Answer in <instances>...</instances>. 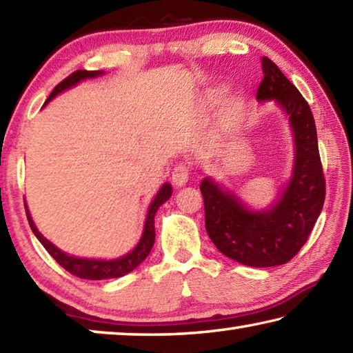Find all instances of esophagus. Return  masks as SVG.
Instances as JSON below:
<instances>
[{
  "instance_id": "obj_1",
  "label": "esophagus",
  "mask_w": 353,
  "mask_h": 353,
  "mask_svg": "<svg viewBox=\"0 0 353 353\" xmlns=\"http://www.w3.org/2000/svg\"><path fill=\"white\" fill-rule=\"evenodd\" d=\"M188 177H190V166L187 163H179L174 166V170H172L171 181L176 185V187H182V185L187 183Z\"/></svg>"
}]
</instances>
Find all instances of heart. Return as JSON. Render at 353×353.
<instances>
[{
	"label": "heart",
	"mask_w": 353,
	"mask_h": 353,
	"mask_svg": "<svg viewBox=\"0 0 353 353\" xmlns=\"http://www.w3.org/2000/svg\"><path fill=\"white\" fill-rule=\"evenodd\" d=\"M234 105H238V103H234Z\"/></svg>",
	"instance_id": "b5f03b06"
}]
</instances>
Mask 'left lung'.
I'll return each instance as SVG.
<instances>
[{
  "label": "left lung",
  "instance_id": "1",
  "mask_svg": "<svg viewBox=\"0 0 353 353\" xmlns=\"http://www.w3.org/2000/svg\"><path fill=\"white\" fill-rule=\"evenodd\" d=\"M261 68L256 99H276L288 113L294 134L291 181L282 198L266 212H250L212 179L201 182V193L207 234L219 252L246 266L270 268L288 263L307 243L325 201V177L308 103L271 59L263 57Z\"/></svg>",
  "mask_w": 353,
  "mask_h": 353
}]
</instances>
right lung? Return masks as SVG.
<instances>
[{
	"instance_id": "add662e5",
	"label": "right lung",
	"mask_w": 353,
	"mask_h": 353,
	"mask_svg": "<svg viewBox=\"0 0 353 353\" xmlns=\"http://www.w3.org/2000/svg\"><path fill=\"white\" fill-rule=\"evenodd\" d=\"M99 74H103V71H87V70H77L74 73H71L68 77H65L62 82H59L54 87V90L51 92L50 97H48L46 103L59 94L67 88L76 85L77 82H81L83 79H88V77H97ZM45 103V104H46ZM172 193V188L170 183H165L162 188L159 190L157 196L152 201V204L149 205V210L146 214V223H145V230H143L141 240L137 244V248L129 252L128 255L119 256L117 260H88V259H77V256H71L68 254L62 252L61 249H57L54 244L50 243L46 238L40 234L35 227L34 221L29 214L28 207L26 208V216L29 221V225L34 232V235L37 236V240L43 244V248L48 250L52 259H54L59 265H61L65 271H68L73 276L79 277V279H87V280H104V279H115V277H121L124 274H128L130 271H134L140 263L146 259L151 252V249L154 246V240H155V229H154V216L157 208L170 199V196Z\"/></svg>"
}]
</instances>
